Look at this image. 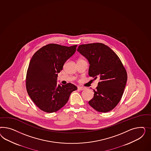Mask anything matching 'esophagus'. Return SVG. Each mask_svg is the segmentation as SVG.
I'll return each instance as SVG.
<instances>
[{"mask_svg": "<svg viewBox=\"0 0 151 151\" xmlns=\"http://www.w3.org/2000/svg\"><path fill=\"white\" fill-rule=\"evenodd\" d=\"M78 89L82 91V90H85V88L83 87H81V86H78Z\"/></svg>", "mask_w": 151, "mask_h": 151, "instance_id": "esophagus-1", "label": "esophagus"}]
</instances>
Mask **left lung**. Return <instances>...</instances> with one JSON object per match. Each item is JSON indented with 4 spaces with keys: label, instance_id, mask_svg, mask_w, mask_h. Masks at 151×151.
Masks as SVG:
<instances>
[{
    "label": "left lung",
    "instance_id": "left-lung-1",
    "mask_svg": "<svg viewBox=\"0 0 151 151\" xmlns=\"http://www.w3.org/2000/svg\"><path fill=\"white\" fill-rule=\"evenodd\" d=\"M87 59L88 75L100 82L89 105L101 112L114 109L121 100L126 86L127 75L118 56L109 46L102 43L78 46L77 49Z\"/></svg>",
    "mask_w": 151,
    "mask_h": 151
}]
</instances>
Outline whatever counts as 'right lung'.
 Returning a JSON list of instances; mask_svg holds the SVG:
<instances>
[{
	"mask_svg": "<svg viewBox=\"0 0 151 151\" xmlns=\"http://www.w3.org/2000/svg\"><path fill=\"white\" fill-rule=\"evenodd\" d=\"M77 45L65 46L55 44L44 46L32 56L27 69V93L40 110L48 113L59 110L69 100L75 85L58 84V75L65 62L75 54Z\"/></svg>",
	"mask_w": 151,
	"mask_h": 151,
	"instance_id": "1",
	"label": "right lung"
}]
</instances>
